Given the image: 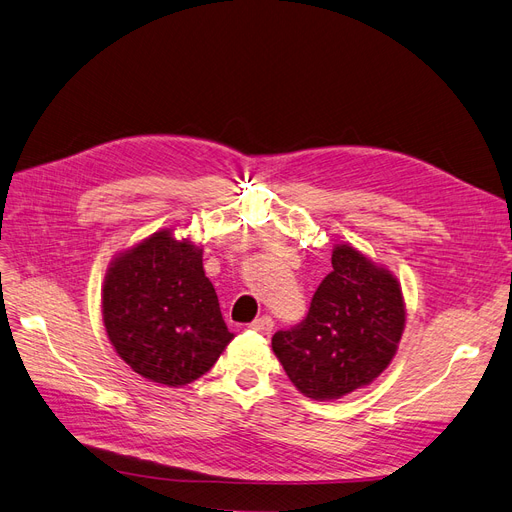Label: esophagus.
Here are the masks:
<instances>
[{"mask_svg": "<svg viewBox=\"0 0 512 512\" xmlns=\"http://www.w3.org/2000/svg\"><path fill=\"white\" fill-rule=\"evenodd\" d=\"M249 327L257 334H270L274 329V321L270 315H263V317H257Z\"/></svg>", "mask_w": 512, "mask_h": 512, "instance_id": "obj_1", "label": "esophagus"}]
</instances>
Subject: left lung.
<instances>
[{"instance_id":"1","label":"left lung","mask_w":512,"mask_h":512,"mask_svg":"<svg viewBox=\"0 0 512 512\" xmlns=\"http://www.w3.org/2000/svg\"><path fill=\"white\" fill-rule=\"evenodd\" d=\"M406 310L393 274L338 244L308 315L272 336L291 383L312 400H338L370 385L398 351Z\"/></svg>"}]
</instances>
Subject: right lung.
<instances>
[{
    "instance_id": "1",
    "label": "right lung",
    "mask_w": 512,
    "mask_h": 512,
    "mask_svg": "<svg viewBox=\"0 0 512 512\" xmlns=\"http://www.w3.org/2000/svg\"><path fill=\"white\" fill-rule=\"evenodd\" d=\"M102 315L125 364L168 387L206 374L234 338L204 274L202 249L172 238L170 229L112 261L104 280Z\"/></svg>"
}]
</instances>
